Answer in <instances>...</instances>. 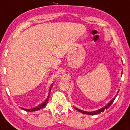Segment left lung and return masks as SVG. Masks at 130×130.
I'll return each mask as SVG.
<instances>
[{"mask_svg": "<svg viewBox=\"0 0 130 130\" xmlns=\"http://www.w3.org/2000/svg\"><path fill=\"white\" fill-rule=\"evenodd\" d=\"M121 75H122V73ZM119 90H118L117 94H116V95H115L114 97L109 102L108 104H106V105L104 106V107H103V108L99 109H98V110H96V111H89V112H88V111H83V110H80V109H77V108H76V107H74V108L76 110H77V111H78L79 112H80L83 113V114H88V115H96V114H100V113L103 112H104V110L107 109L109 108V107L110 106H111V104H112V103L114 102V101L115 100V99H116V97L117 96L118 93H119Z\"/></svg>", "mask_w": 130, "mask_h": 130, "instance_id": "8db88e82", "label": "left lung"}]
</instances>
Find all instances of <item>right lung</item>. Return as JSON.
Wrapping results in <instances>:
<instances>
[{
  "instance_id": "add662e5",
  "label": "right lung",
  "mask_w": 130,
  "mask_h": 130,
  "mask_svg": "<svg viewBox=\"0 0 130 130\" xmlns=\"http://www.w3.org/2000/svg\"><path fill=\"white\" fill-rule=\"evenodd\" d=\"M53 84H52L51 85L50 91H49V93H48V95H47V98H46L45 100L43 101V103H41L38 104V106H37L34 107V108H33L32 109H25V108H21V109H24V111H26L33 112V111H38V110H40V109H41L44 108V107H45L46 106V104H47V102H48L49 98H50V93H51V88L53 87Z\"/></svg>"
}]
</instances>
